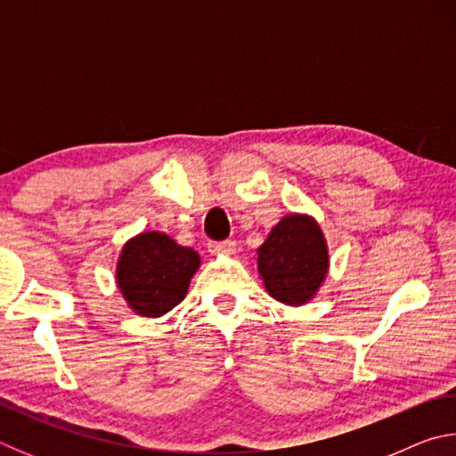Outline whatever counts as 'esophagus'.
Segmentation results:
<instances>
[{
  "mask_svg": "<svg viewBox=\"0 0 456 456\" xmlns=\"http://www.w3.org/2000/svg\"><path fill=\"white\" fill-rule=\"evenodd\" d=\"M209 251L217 253V256H233L237 251V245L231 239H227V241H213L209 243Z\"/></svg>",
  "mask_w": 456,
  "mask_h": 456,
  "instance_id": "34e87169",
  "label": "esophagus"
}]
</instances>
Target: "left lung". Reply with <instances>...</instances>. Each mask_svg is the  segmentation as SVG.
Masks as SVG:
<instances>
[{
	"label": "left lung",
	"mask_w": 456,
	"mask_h": 456,
	"mask_svg": "<svg viewBox=\"0 0 456 456\" xmlns=\"http://www.w3.org/2000/svg\"><path fill=\"white\" fill-rule=\"evenodd\" d=\"M257 272L277 302H310L328 273V245L318 223L307 215L283 217L257 249Z\"/></svg>",
	"instance_id": "left-lung-1"
}]
</instances>
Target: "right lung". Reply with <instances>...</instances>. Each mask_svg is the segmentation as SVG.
Masks as SVG:
<instances>
[{
	"label": "right lung",
	"instance_id": "right-lung-1",
	"mask_svg": "<svg viewBox=\"0 0 456 456\" xmlns=\"http://www.w3.org/2000/svg\"><path fill=\"white\" fill-rule=\"evenodd\" d=\"M199 253L165 233L136 235L120 253L117 281L122 296L138 315L159 318L187 296Z\"/></svg>",
	"mask_w": 456,
	"mask_h": 456
}]
</instances>
